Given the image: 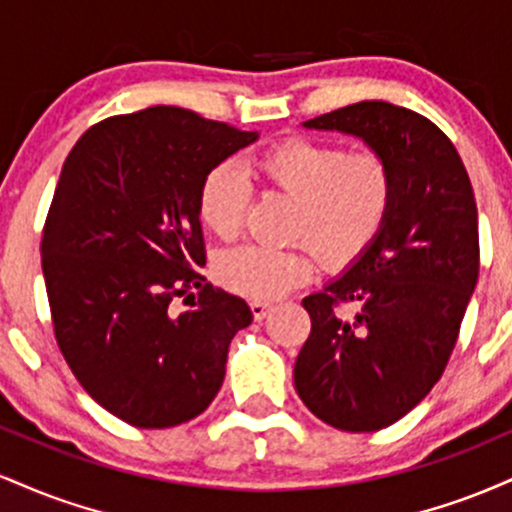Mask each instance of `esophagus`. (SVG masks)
<instances>
[{"label": "esophagus", "mask_w": 512, "mask_h": 512, "mask_svg": "<svg viewBox=\"0 0 512 512\" xmlns=\"http://www.w3.org/2000/svg\"><path fill=\"white\" fill-rule=\"evenodd\" d=\"M250 310H252V315H255V320H264V317L269 315V310H272V303L252 301L250 303Z\"/></svg>", "instance_id": "esophagus-1"}]
</instances>
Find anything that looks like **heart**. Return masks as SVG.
Wrapping results in <instances>:
<instances>
[{
  "label": "heart",
  "mask_w": 512,
  "mask_h": 512,
  "mask_svg": "<svg viewBox=\"0 0 512 512\" xmlns=\"http://www.w3.org/2000/svg\"><path fill=\"white\" fill-rule=\"evenodd\" d=\"M272 190L296 199L291 236L313 245L327 267L356 260L383 231L395 199V175L378 151H354L315 139L291 137L255 158ZM252 197L250 180L231 163L211 168L199 190L202 223L221 240L243 233ZM313 252L305 245H243L223 252L216 274L228 291L255 301L284 296L313 276Z\"/></svg>",
  "instance_id": "b5f03b06"
}]
</instances>
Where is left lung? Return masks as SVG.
I'll return each mask as SVG.
<instances>
[{
    "label": "left lung",
    "instance_id": "1",
    "mask_svg": "<svg viewBox=\"0 0 512 512\" xmlns=\"http://www.w3.org/2000/svg\"><path fill=\"white\" fill-rule=\"evenodd\" d=\"M303 127L361 139L395 175L383 231L303 298L313 327L293 368L298 397L317 419L349 433L380 431L431 392L457 342L479 279L472 182L450 139L399 105L361 101Z\"/></svg>",
    "mask_w": 512,
    "mask_h": 512
}]
</instances>
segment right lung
<instances>
[{"instance_id":"1","label":"right lung","mask_w":512,"mask_h":512,"mask_svg":"<svg viewBox=\"0 0 512 512\" xmlns=\"http://www.w3.org/2000/svg\"><path fill=\"white\" fill-rule=\"evenodd\" d=\"M260 134L156 105L93 125L62 166L43 276L62 356L81 387L139 428L195 419L221 390L243 298L204 284L199 190ZM195 285L198 301H172ZM187 303V298H185Z\"/></svg>"}]
</instances>
